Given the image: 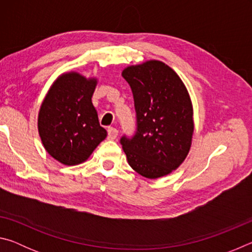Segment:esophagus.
<instances>
[{"mask_svg":"<svg viewBox=\"0 0 252 252\" xmlns=\"http://www.w3.org/2000/svg\"><path fill=\"white\" fill-rule=\"evenodd\" d=\"M118 136V130L114 129V127H109L108 129V139L109 140H114Z\"/></svg>","mask_w":252,"mask_h":252,"instance_id":"obj_1","label":"esophagus"}]
</instances>
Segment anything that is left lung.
<instances>
[{
    "instance_id": "obj_1",
    "label": "left lung",
    "mask_w": 252,
    "mask_h": 252,
    "mask_svg": "<svg viewBox=\"0 0 252 252\" xmlns=\"http://www.w3.org/2000/svg\"><path fill=\"white\" fill-rule=\"evenodd\" d=\"M122 76L136 113L135 134L120 140L127 162L144 178L167 176L185 161L192 142L193 109L186 85L158 60L127 66Z\"/></svg>"
}]
</instances>
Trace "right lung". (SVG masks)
<instances>
[{
  "mask_svg": "<svg viewBox=\"0 0 252 252\" xmlns=\"http://www.w3.org/2000/svg\"><path fill=\"white\" fill-rule=\"evenodd\" d=\"M97 80L67 72L51 85L42 102L37 129L49 155L65 165L80 164L106 138L91 97Z\"/></svg>",
  "mask_w": 252,
  "mask_h": 252,
  "instance_id": "1",
  "label": "right lung"
}]
</instances>
